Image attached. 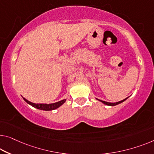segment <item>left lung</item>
I'll use <instances>...</instances> for the list:
<instances>
[{"mask_svg":"<svg viewBox=\"0 0 154 154\" xmlns=\"http://www.w3.org/2000/svg\"><path fill=\"white\" fill-rule=\"evenodd\" d=\"M128 97H127V98H125V99H124L123 100H121V101H120V102H115V103H111V102H105V101H102V100H98V99H97V100H99V101H100L101 102H102L103 104H106V105H108V106H116V105H118V104H120V103H122V102H125V101L127 99Z\"/></svg>","mask_w":154,"mask_h":154,"instance_id":"1","label":"left lung"}]
</instances>
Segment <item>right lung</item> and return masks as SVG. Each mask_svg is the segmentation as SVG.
Instances as JSON below:
<instances>
[{
	"instance_id": "right-lung-1",
	"label": "right lung",
	"mask_w": 154,
	"mask_h": 154,
	"mask_svg": "<svg viewBox=\"0 0 154 154\" xmlns=\"http://www.w3.org/2000/svg\"><path fill=\"white\" fill-rule=\"evenodd\" d=\"M23 100L26 101L27 104L31 105L32 106L36 108V109H40V110H43V111H52V110L56 109H57V108H59V106H61L66 100H63L59 101V102L48 104H35V103H32V102H29V101L26 100V98H24V97H23Z\"/></svg>"
}]
</instances>
